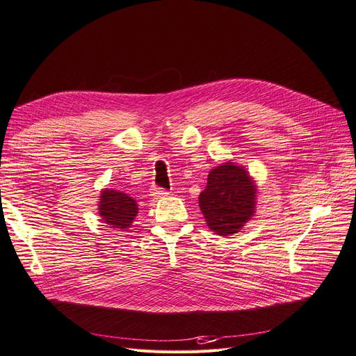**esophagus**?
<instances>
[{
    "mask_svg": "<svg viewBox=\"0 0 356 356\" xmlns=\"http://www.w3.org/2000/svg\"><path fill=\"white\" fill-rule=\"evenodd\" d=\"M151 195L154 196V198H163V196H167V195H170L167 191H163V189H160V188H155V189H152V192H151Z\"/></svg>",
    "mask_w": 356,
    "mask_h": 356,
    "instance_id": "esophagus-1",
    "label": "esophagus"
}]
</instances>
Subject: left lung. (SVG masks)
Returning a JSON list of instances; mask_svg holds the SVG:
<instances>
[{"label":"left lung","instance_id":"1","mask_svg":"<svg viewBox=\"0 0 356 356\" xmlns=\"http://www.w3.org/2000/svg\"><path fill=\"white\" fill-rule=\"evenodd\" d=\"M257 183L243 165L226 161L208 175L200 208L208 229L218 236L238 233L257 213Z\"/></svg>","mask_w":356,"mask_h":356}]
</instances>
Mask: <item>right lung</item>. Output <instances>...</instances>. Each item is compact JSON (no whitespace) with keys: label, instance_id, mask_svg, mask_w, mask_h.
Instances as JSON below:
<instances>
[{"label":"right lung","instance_id":"1","mask_svg":"<svg viewBox=\"0 0 356 356\" xmlns=\"http://www.w3.org/2000/svg\"><path fill=\"white\" fill-rule=\"evenodd\" d=\"M138 202L124 192L105 188L99 193L98 214L111 229H129L138 216Z\"/></svg>","mask_w":356,"mask_h":356}]
</instances>
